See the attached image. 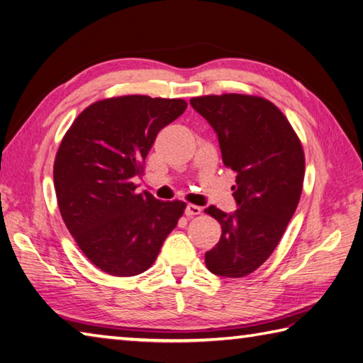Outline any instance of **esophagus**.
<instances>
[{"instance_id": "34e87169", "label": "esophagus", "mask_w": 363, "mask_h": 363, "mask_svg": "<svg viewBox=\"0 0 363 363\" xmlns=\"http://www.w3.org/2000/svg\"><path fill=\"white\" fill-rule=\"evenodd\" d=\"M201 213H202V208H201V206L192 205V203L186 205V210H184V214H186L188 218H194V216H197V214H201Z\"/></svg>"}]
</instances>
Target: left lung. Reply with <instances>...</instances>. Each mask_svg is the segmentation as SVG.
<instances>
[{
    "mask_svg": "<svg viewBox=\"0 0 363 363\" xmlns=\"http://www.w3.org/2000/svg\"><path fill=\"white\" fill-rule=\"evenodd\" d=\"M191 105L216 131L224 166L236 172L238 210H205L223 228L205 264L220 277H244L268 260L293 218L304 183V150L282 111L263 97L203 95Z\"/></svg>",
    "mask_w": 363,
    "mask_h": 363,
    "instance_id": "left-lung-1",
    "label": "left lung"
}]
</instances>
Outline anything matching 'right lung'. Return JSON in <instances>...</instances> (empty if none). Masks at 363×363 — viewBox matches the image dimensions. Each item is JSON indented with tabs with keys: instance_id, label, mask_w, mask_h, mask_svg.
Returning <instances> with one entry per match:
<instances>
[{
	"instance_id": "right-lung-1",
	"label": "right lung",
	"mask_w": 363,
	"mask_h": 363,
	"mask_svg": "<svg viewBox=\"0 0 363 363\" xmlns=\"http://www.w3.org/2000/svg\"><path fill=\"white\" fill-rule=\"evenodd\" d=\"M186 106L149 95L105 99L87 106L62 138L53 169L59 211L78 247L106 274L149 269L186 208L138 194L133 183L158 131Z\"/></svg>"
}]
</instances>
